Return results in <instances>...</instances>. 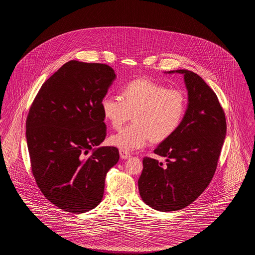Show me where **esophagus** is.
<instances>
[{
  "instance_id": "obj_1",
  "label": "esophagus",
  "mask_w": 255,
  "mask_h": 255,
  "mask_svg": "<svg viewBox=\"0 0 255 255\" xmlns=\"http://www.w3.org/2000/svg\"><path fill=\"white\" fill-rule=\"evenodd\" d=\"M120 155H121V158H123V159H126V158H129L131 157V154L128 151H125V150H120Z\"/></svg>"
}]
</instances>
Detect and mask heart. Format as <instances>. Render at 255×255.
<instances>
[{"label": "heart", "mask_w": 255, "mask_h": 255, "mask_svg": "<svg viewBox=\"0 0 255 255\" xmlns=\"http://www.w3.org/2000/svg\"><path fill=\"white\" fill-rule=\"evenodd\" d=\"M121 97H104L100 106L114 129H120L133 115V124L109 137L111 145L125 151L142 148L151 139L160 142L169 138L180 127L187 107L182 90L149 79L127 83L122 87Z\"/></svg>", "instance_id": "b5f03b06"}]
</instances>
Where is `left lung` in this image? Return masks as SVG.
Instances as JSON below:
<instances>
[{
  "instance_id": "left-lung-1",
  "label": "left lung",
  "mask_w": 255,
  "mask_h": 255,
  "mask_svg": "<svg viewBox=\"0 0 255 255\" xmlns=\"http://www.w3.org/2000/svg\"><path fill=\"white\" fill-rule=\"evenodd\" d=\"M182 73L188 92V105L182 123L154 153L166 164L143 158L138 189L147 206L158 211H175L189 206L211 182L227 133L224 110L213 90L197 73Z\"/></svg>"
}]
</instances>
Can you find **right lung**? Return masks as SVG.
Segmentation results:
<instances>
[{
  "label": "right lung",
  "mask_w": 255,
  "mask_h": 255,
  "mask_svg": "<svg viewBox=\"0 0 255 255\" xmlns=\"http://www.w3.org/2000/svg\"><path fill=\"white\" fill-rule=\"evenodd\" d=\"M115 79L106 64L69 61L42 85L28 112L33 177L44 196L64 211L85 213L98 206L106 174L120 159L116 147L95 148L106 136L100 102Z\"/></svg>",
  "instance_id": "obj_1"
}]
</instances>
